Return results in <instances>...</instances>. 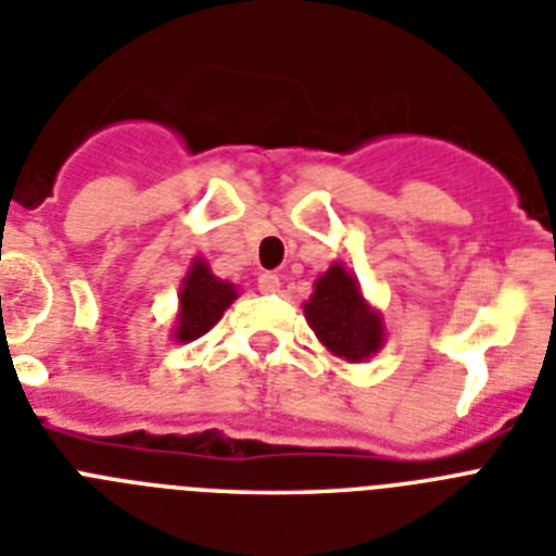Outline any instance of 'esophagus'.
Listing matches in <instances>:
<instances>
[{
  "mask_svg": "<svg viewBox=\"0 0 556 556\" xmlns=\"http://www.w3.org/2000/svg\"><path fill=\"white\" fill-rule=\"evenodd\" d=\"M256 286H260L263 293H274L279 291V277L277 274H270V270H265V274H260V279H256Z\"/></svg>",
  "mask_w": 556,
  "mask_h": 556,
  "instance_id": "obj_1",
  "label": "esophagus"
}]
</instances>
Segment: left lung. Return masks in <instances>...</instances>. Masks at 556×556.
I'll return each mask as SVG.
<instances>
[{
	"mask_svg": "<svg viewBox=\"0 0 556 556\" xmlns=\"http://www.w3.org/2000/svg\"><path fill=\"white\" fill-rule=\"evenodd\" d=\"M305 319L325 349L349 363H363L386 342L382 314L365 302L359 282L342 263H333L314 282Z\"/></svg>",
	"mask_w": 556,
	"mask_h": 556,
	"instance_id": "1",
	"label": "left lung"
}]
</instances>
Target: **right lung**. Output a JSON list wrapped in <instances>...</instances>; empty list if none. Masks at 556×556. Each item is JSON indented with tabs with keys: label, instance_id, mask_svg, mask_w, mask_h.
<instances>
[{
	"label": "right lung",
	"instance_id": "1",
	"mask_svg": "<svg viewBox=\"0 0 556 556\" xmlns=\"http://www.w3.org/2000/svg\"><path fill=\"white\" fill-rule=\"evenodd\" d=\"M237 286L211 274L205 260H193L179 288V314H176V342H191L207 333L219 319L225 308L237 300Z\"/></svg>",
	"mask_w": 556,
	"mask_h": 556
}]
</instances>
